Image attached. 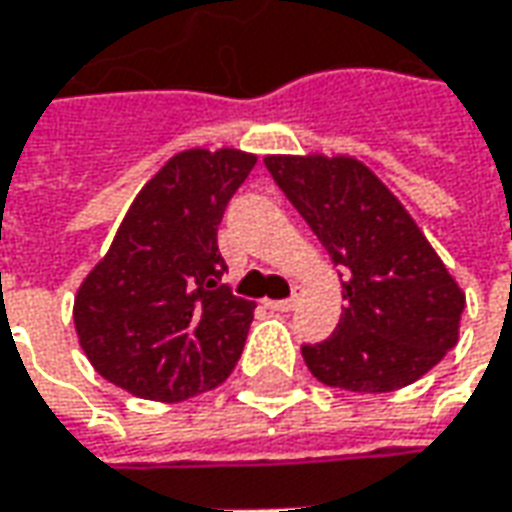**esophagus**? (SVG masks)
<instances>
[{
  "label": "esophagus",
  "mask_w": 512,
  "mask_h": 512,
  "mask_svg": "<svg viewBox=\"0 0 512 512\" xmlns=\"http://www.w3.org/2000/svg\"><path fill=\"white\" fill-rule=\"evenodd\" d=\"M297 306V297H289V300H266V309L272 311H291Z\"/></svg>",
  "instance_id": "obj_1"
}]
</instances>
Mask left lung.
Returning a JSON list of instances; mask_svg holds the SVG:
<instances>
[{"mask_svg": "<svg viewBox=\"0 0 512 512\" xmlns=\"http://www.w3.org/2000/svg\"><path fill=\"white\" fill-rule=\"evenodd\" d=\"M263 164L348 272L334 334L303 345L311 374L357 394L425 377L459 343L465 291L408 209L351 155H266Z\"/></svg>", "mask_w": 512, "mask_h": 512, "instance_id": "obj_1", "label": "left lung"}]
</instances>
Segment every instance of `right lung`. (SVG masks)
I'll return each mask as SVG.
<instances>
[{
  "label": "right lung",
  "instance_id": "add662e5",
  "mask_svg": "<svg viewBox=\"0 0 512 512\" xmlns=\"http://www.w3.org/2000/svg\"><path fill=\"white\" fill-rule=\"evenodd\" d=\"M257 155L184 150L135 195L107 255L76 291L79 345L101 377L152 402L218 388L255 317L221 277L218 226Z\"/></svg>",
  "mask_w": 512,
  "mask_h": 512
}]
</instances>
